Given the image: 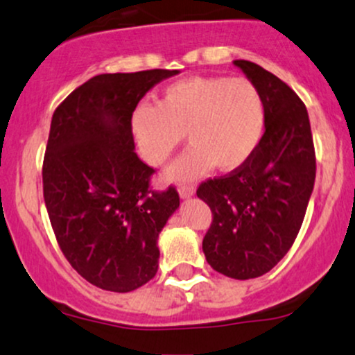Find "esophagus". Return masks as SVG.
I'll return each mask as SVG.
<instances>
[{
	"label": "esophagus",
	"mask_w": 355,
	"mask_h": 355,
	"mask_svg": "<svg viewBox=\"0 0 355 355\" xmlns=\"http://www.w3.org/2000/svg\"><path fill=\"white\" fill-rule=\"evenodd\" d=\"M194 193H196L194 186H181V187H179V196H181L182 199L191 198V196H194Z\"/></svg>",
	"instance_id": "1"
}]
</instances>
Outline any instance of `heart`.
I'll return each instance as SVG.
<instances>
[{
	"instance_id": "b5f03b06",
	"label": "heart",
	"mask_w": 355,
	"mask_h": 355,
	"mask_svg": "<svg viewBox=\"0 0 355 355\" xmlns=\"http://www.w3.org/2000/svg\"><path fill=\"white\" fill-rule=\"evenodd\" d=\"M131 135L151 166L171 159L187 136L191 148L164 173L166 181H189L212 168L231 173L252 159L266 131L259 87L245 78L193 76L173 83L159 103H139Z\"/></svg>"
}]
</instances>
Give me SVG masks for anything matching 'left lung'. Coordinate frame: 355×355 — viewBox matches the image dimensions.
<instances>
[{
    "label": "left lung",
    "mask_w": 355,
    "mask_h": 355,
    "mask_svg": "<svg viewBox=\"0 0 355 355\" xmlns=\"http://www.w3.org/2000/svg\"><path fill=\"white\" fill-rule=\"evenodd\" d=\"M234 64L264 98V137L244 168L202 182L198 198L212 211L202 241L206 261L244 281L269 272L294 244L314 189L315 153L299 96L256 62Z\"/></svg>",
    "instance_id": "1"
}]
</instances>
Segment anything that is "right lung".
I'll use <instances>...</instances> for the list:
<instances>
[{
	"label": "right lung",
	"instance_id": "right-lung-1",
	"mask_svg": "<svg viewBox=\"0 0 355 355\" xmlns=\"http://www.w3.org/2000/svg\"><path fill=\"white\" fill-rule=\"evenodd\" d=\"M178 69L99 74L54 111L43 193L62 254L87 282L129 293L156 276L157 237L179 207L174 187L149 189L153 168L135 151L131 114Z\"/></svg>",
	"mask_w": 355,
	"mask_h": 355
}]
</instances>
